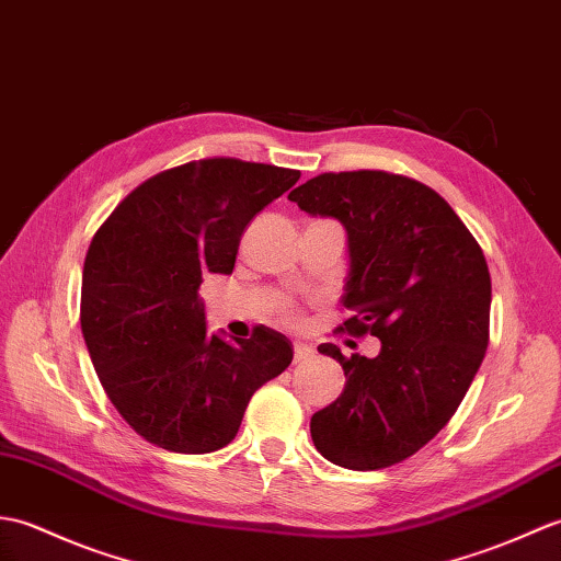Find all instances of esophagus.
Returning a JSON list of instances; mask_svg holds the SVG:
<instances>
[{
    "label": "esophagus",
    "instance_id": "esophagus-1",
    "mask_svg": "<svg viewBox=\"0 0 561 561\" xmlns=\"http://www.w3.org/2000/svg\"><path fill=\"white\" fill-rule=\"evenodd\" d=\"M312 357V347L307 343H295V363H307Z\"/></svg>",
    "mask_w": 561,
    "mask_h": 561
}]
</instances>
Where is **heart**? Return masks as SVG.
Instances as JSON below:
<instances>
[{
    "instance_id": "obj_1",
    "label": "heart",
    "mask_w": 561,
    "mask_h": 561,
    "mask_svg": "<svg viewBox=\"0 0 561 561\" xmlns=\"http://www.w3.org/2000/svg\"><path fill=\"white\" fill-rule=\"evenodd\" d=\"M285 319H288V321H295V314H285Z\"/></svg>"
}]
</instances>
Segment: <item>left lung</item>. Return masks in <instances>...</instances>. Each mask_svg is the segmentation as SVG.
Segmentation results:
<instances>
[{
	"mask_svg": "<svg viewBox=\"0 0 561 561\" xmlns=\"http://www.w3.org/2000/svg\"><path fill=\"white\" fill-rule=\"evenodd\" d=\"M347 232L339 331L375 335L377 357L339 359L345 389L312 415L317 451L347 470H379L420 451L451 420L490 341L492 280L480 244L444 198L381 170L323 172L288 194Z\"/></svg>",
	"mask_w": 561,
	"mask_h": 561,
	"instance_id": "left-lung-1",
	"label": "left lung"
}]
</instances>
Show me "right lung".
I'll return each mask as SVG.
<instances>
[{"label":"right lung","mask_w":561,"mask_h":561,"mask_svg":"<svg viewBox=\"0 0 561 561\" xmlns=\"http://www.w3.org/2000/svg\"><path fill=\"white\" fill-rule=\"evenodd\" d=\"M297 180L300 170L194 160L136 186L93 234L83 341L112 405L146 442L222 449L249 398L293 363V343L268 327L234 343L208 335L198 285L232 273L249 220Z\"/></svg>","instance_id":"right-lung-1"}]
</instances>
